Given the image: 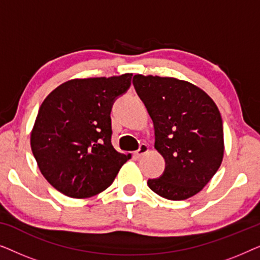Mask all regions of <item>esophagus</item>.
Instances as JSON below:
<instances>
[{
	"label": "esophagus",
	"instance_id": "esophagus-1",
	"mask_svg": "<svg viewBox=\"0 0 260 260\" xmlns=\"http://www.w3.org/2000/svg\"><path fill=\"white\" fill-rule=\"evenodd\" d=\"M148 151H149V147H148L147 144L143 143V144L140 145V148H138V150L135 151V156H136V157H142V156L147 154Z\"/></svg>",
	"mask_w": 260,
	"mask_h": 260
}]
</instances>
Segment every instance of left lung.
Masks as SVG:
<instances>
[{"mask_svg": "<svg viewBox=\"0 0 260 260\" xmlns=\"http://www.w3.org/2000/svg\"><path fill=\"white\" fill-rule=\"evenodd\" d=\"M133 84L155 127V149L166 161L148 186L168 200L198 194L218 172L223 157L222 119L200 87L176 78L136 74Z\"/></svg>", "mask_w": 260, "mask_h": 260, "instance_id": "1", "label": "left lung"}]
</instances>
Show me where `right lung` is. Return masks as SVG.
<instances>
[{
    "mask_svg": "<svg viewBox=\"0 0 260 260\" xmlns=\"http://www.w3.org/2000/svg\"><path fill=\"white\" fill-rule=\"evenodd\" d=\"M131 73L66 81L39 109L30 147L46 180L60 193L85 199L105 190L131 155L111 144L112 104Z\"/></svg>",
    "mask_w": 260,
    "mask_h": 260,
    "instance_id": "right-lung-1",
    "label": "right lung"
}]
</instances>
